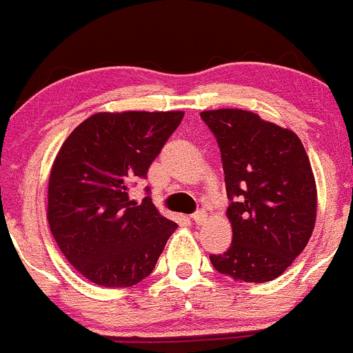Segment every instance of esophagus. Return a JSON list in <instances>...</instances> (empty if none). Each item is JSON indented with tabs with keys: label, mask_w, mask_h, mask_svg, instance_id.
Wrapping results in <instances>:
<instances>
[{
	"label": "esophagus",
	"mask_w": 353,
	"mask_h": 353,
	"mask_svg": "<svg viewBox=\"0 0 353 353\" xmlns=\"http://www.w3.org/2000/svg\"><path fill=\"white\" fill-rule=\"evenodd\" d=\"M192 219L196 223V225H202V223H205L207 219V212L205 210H196V212L192 216Z\"/></svg>",
	"instance_id": "obj_1"
}]
</instances>
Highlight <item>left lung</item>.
Listing matches in <instances>:
<instances>
[{
    "label": "left lung",
    "mask_w": 353,
    "mask_h": 353,
    "mask_svg": "<svg viewBox=\"0 0 353 353\" xmlns=\"http://www.w3.org/2000/svg\"><path fill=\"white\" fill-rule=\"evenodd\" d=\"M200 117L221 151L233 230L228 251L210 254V263L235 281H273L314 232L317 186L308 154L294 132L251 111L214 110Z\"/></svg>",
    "instance_id": "1"
}]
</instances>
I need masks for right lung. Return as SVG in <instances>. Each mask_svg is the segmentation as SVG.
<instances>
[{
  "label": "right lung",
  "mask_w": 353,
  "mask_h": 353,
  "mask_svg": "<svg viewBox=\"0 0 353 353\" xmlns=\"http://www.w3.org/2000/svg\"><path fill=\"white\" fill-rule=\"evenodd\" d=\"M183 117V111L95 113L59 150L48 179L50 232L65 259L94 284H139L177 228L150 196L137 205L128 190L148 176Z\"/></svg>",
  "instance_id": "1"
}]
</instances>
